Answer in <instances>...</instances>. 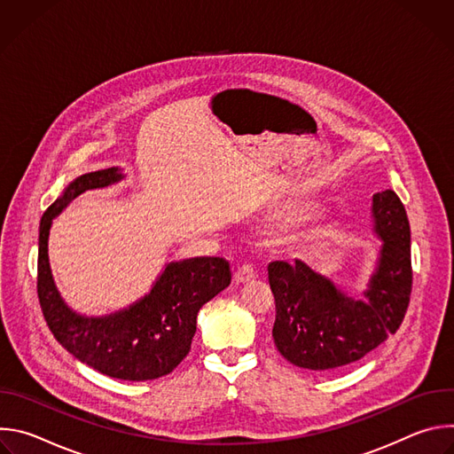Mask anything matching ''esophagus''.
Here are the masks:
<instances>
[{
    "label": "esophagus",
    "instance_id": "obj_1",
    "mask_svg": "<svg viewBox=\"0 0 454 454\" xmlns=\"http://www.w3.org/2000/svg\"><path fill=\"white\" fill-rule=\"evenodd\" d=\"M233 280H235V284H246V282L254 280V271H253V268L247 266V264L240 266V268L235 271Z\"/></svg>",
    "mask_w": 454,
    "mask_h": 454
}]
</instances>
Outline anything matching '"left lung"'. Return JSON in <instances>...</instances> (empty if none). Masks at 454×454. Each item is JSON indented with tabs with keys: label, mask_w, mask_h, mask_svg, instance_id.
Wrapping results in <instances>:
<instances>
[{
	"label": "left lung",
	"mask_w": 454,
	"mask_h": 454,
	"mask_svg": "<svg viewBox=\"0 0 454 454\" xmlns=\"http://www.w3.org/2000/svg\"><path fill=\"white\" fill-rule=\"evenodd\" d=\"M372 223L380 249L361 300L298 258L268 266L277 303L273 340L294 366L314 372L341 368L364 357L401 327L413 280L411 231L394 190L372 198Z\"/></svg>",
	"instance_id": "8db88e82"
}]
</instances>
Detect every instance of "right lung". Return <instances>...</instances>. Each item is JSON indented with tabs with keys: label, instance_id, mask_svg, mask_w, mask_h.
I'll list each match as a JSON object with an SVG mask.
<instances>
[{
	"label": "right lung",
	"instance_id": "1",
	"mask_svg": "<svg viewBox=\"0 0 454 454\" xmlns=\"http://www.w3.org/2000/svg\"><path fill=\"white\" fill-rule=\"evenodd\" d=\"M111 167L74 179L44 212L39 224L37 294L55 340L81 363L121 380H151L170 373L190 352L198 312L231 282L230 264L219 256H196L165 264L151 291L106 316L75 312L62 300L48 258L53 219L86 190L121 181Z\"/></svg>",
	"mask_w": 454,
	"mask_h": 454
}]
</instances>
